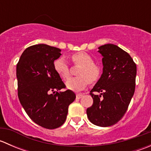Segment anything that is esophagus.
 Listing matches in <instances>:
<instances>
[{
	"label": "esophagus",
	"instance_id": "esophagus-1",
	"mask_svg": "<svg viewBox=\"0 0 151 151\" xmlns=\"http://www.w3.org/2000/svg\"><path fill=\"white\" fill-rule=\"evenodd\" d=\"M83 96V94H81V93H78V94H77V95H76V97H77V99H81Z\"/></svg>",
	"mask_w": 151,
	"mask_h": 151
}]
</instances>
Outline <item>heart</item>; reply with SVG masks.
<instances>
[{
	"instance_id": "b5f03b06",
	"label": "heart",
	"mask_w": 151,
	"mask_h": 151,
	"mask_svg": "<svg viewBox=\"0 0 151 151\" xmlns=\"http://www.w3.org/2000/svg\"><path fill=\"white\" fill-rule=\"evenodd\" d=\"M71 58L75 64L81 65L82 67L78 71L79 77H71L66 81V86L68 89L81 91L88 85L89 81L95 82L98 80L101 71L99 66L94 63L91 55L85 52H80L73 54ZM53 66L55 71L62 79L66 80L69 77V66L63 57L55 60Z\"/></svg>"
}]
</instances>
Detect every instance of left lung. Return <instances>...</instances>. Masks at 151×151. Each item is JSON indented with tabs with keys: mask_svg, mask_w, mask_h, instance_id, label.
Returning a JSON list of instances; mask_svg holds the SVG:
<instances>
[{
	"mask_svg": "<svg viewBox=\"0 0 151 151\" xmlns=\"http://www.w3.org/2000/svg\"><path fill=\"white\" fill-rule=\"evenodd\" d=\"M98 52L103 57V72L91 91L93 103L86 112L93 124L107 127L118 123L127 110L134 93L137 66L117 45L106 44ZM96 92L100 94L95 95Z\"/></svg>",
	"mask_w": 151,
	"mask_h": 151,
	"instance_id": "obj_1",
	"label": "left lung"
}]
</instances>
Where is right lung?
<instances>
[{
	"label": "right lung",
	"mask_w": 151,
	"mask_h": 151,
	"mask_svg": "<svg viewBox=\"0 0 151 151\" xmlns=\"http://www.w3.org/2000/svg\"><path fill=\"white\" fill-rule=\"evenodd\" d=\"M60 51L45 44L33 45L25 49L17 65L20 104L33 122L48 129L64 123L76 98L71 90L58 92L66 87L53 66Z\"/></svg>",
	"instance_id": "obj_1"
}]
</instances>
